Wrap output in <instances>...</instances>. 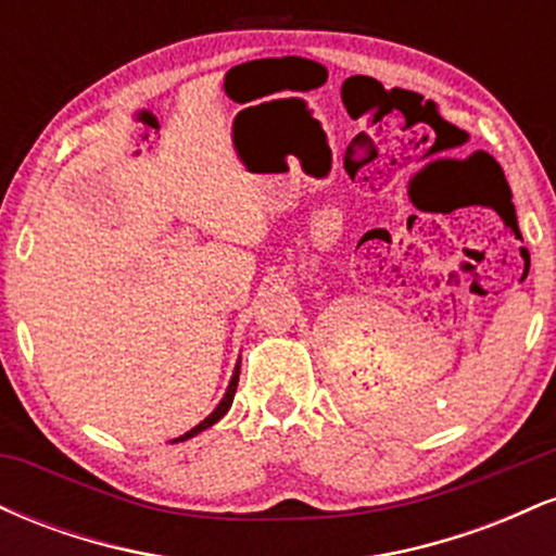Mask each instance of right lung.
<instances>
[{
	"label": "right lung",
	"instance_id": "1",
	"mask_svg": "<svg viewBox=\"0 0 556 556\" xmlns=\"http://www.w3.org/2000/svg\"><path fill=\"white\" fill-rule=\"evenodd\" d=\"M238 379H240V366L235 368V374H232V381H229V387H227V394L225 397H222V402L219 405H216V410L212 413V416L208 418H203L201 424L195 426V429H190L188 433H182L180 439H175V442H185V439H190V437H195V433H201L203 429H208V426H214L216 420H219L222 416H225V413L229 410V405H232V397H235V389H238Z\"/></svg>",
	"mask_w": 556,
	"mask_h": 556
}]
</instances>
